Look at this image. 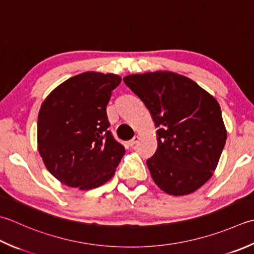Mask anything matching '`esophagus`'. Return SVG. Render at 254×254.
<instances>
[{
    "label": "esophagus",
    "mask_w": 254,
    "mask_h": 254,
    "mask_svg": "<svg viewBox=\"0 0 254 254\" xmlns=\"http://www.w3.org/2000/svg\"><path fill=\"white\" fill-rule=\"evenodd\" d=\"M138 140H140V137H138V136H134V137L132 138V140L128 141V145H130V146H133L134 144H136V143L138 142Z\"/></svg>",
    "instance_id": "obj_1"
}]
</instances>
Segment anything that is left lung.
<instances>
[{
  "mask_svg": "<svg viewBox=\"0 0 254 254\" xmlns=\"http://www.w3.org/2000/svg\"><path fill=\"white\" fill-rule=\"evenodd\" d=\"M124 83L150 111L157 150L146 161L154 183L168 195L196 191L212 176L227 140L218 101L183 74H128Z\"/></svg>",
  "mask_w": 254,
  "mask_h": 254,
  "instance_id": "obj_1",
  "label": "left lung"
}]
</instances>
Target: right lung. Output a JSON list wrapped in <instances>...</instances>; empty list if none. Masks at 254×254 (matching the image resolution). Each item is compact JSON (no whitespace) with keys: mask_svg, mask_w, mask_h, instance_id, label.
<instances>
[{"mask_svg":"<svg viewBox=\"0 0 254 254\" xmlns=\"http://www.w3.org/2000/svg\"><path fill=\"white\" fill-rule=\"evenodd\" d=\"M121 80L114 73L82 72L59 84L42 103L38 152L48 172L64 185L93 190L116 173L126 150L108 131L106 109Z\"/></svg>","mask_w":254,"mask_h":254,"instance_id":"add662e5","label":"right lung"}]
</instances>
